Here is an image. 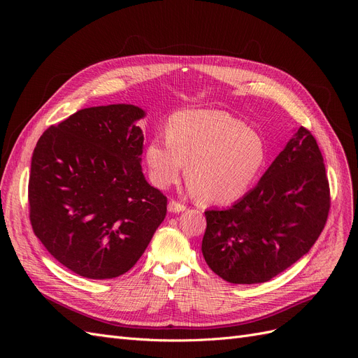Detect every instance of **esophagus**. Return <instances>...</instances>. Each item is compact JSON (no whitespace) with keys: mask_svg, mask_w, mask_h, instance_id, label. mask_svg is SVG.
<instances>
[{"mask_svg":"<svg viewBox=\"0 0 358 358\" xmlns=\"http://www.w3.org/2000/svg\"><path fill=\"white\" fill-rule=\"evenodd\" d=\"M187 208L182 204V203H178L176 200H169L168 203V212L171 213H180V212H184Z\"/></svg>","mask_w":358,"mask_h":358,"instance_id":"obj_1","label":"esophagus"}]
</instances>
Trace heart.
<instances>
[{
    "label": "heart",
    "mask_w": 358,
    "mask_h": 358,
    "mask_svg": "<svg viewBox=\"0 0 358 358\" xmlns=\"http://www.w3.org/2000/svg\"><path fill=\"white\" fill-rule=\"evenodd\" d=\"M150 181L174 184L187 162L189 189L206 201L227 204L245 196L267 159L258 131L220 110L180 111L168 134L150 139L145 152Z\"/></svg>",
    "instance_id": "obj_1"
}]
</instances>
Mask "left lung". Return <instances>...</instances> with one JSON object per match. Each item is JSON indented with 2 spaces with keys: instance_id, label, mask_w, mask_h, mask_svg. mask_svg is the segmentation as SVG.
<instances>
[{
  "instance_id": "8db88e82",
  "label": "left lung",
  "mask_w": 358,
  "mask_h": 358,
  "mask_svg": "<svg viewBox=\"0 0 358 358\" xmlns=\"http://www.w3.org/2000/svg\"><path fill=\"white\" fill-rule=\"evenodd\" d=\"M329 208L324 157L300 126L250 193L227 210L204 212L203 257L229 283H266L309 252Z\"/></svg>"
}]
</instances>
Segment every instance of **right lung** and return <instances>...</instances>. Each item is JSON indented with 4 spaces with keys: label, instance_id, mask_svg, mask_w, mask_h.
Instances as JSON below:
<instances>
[{
    "label": "right lung",
    "instance_id": "1",
    "mask_svg": "<svg viewBox=\"0 0 358 358\" xmlns=\"http://www.w3.org/2000/svg\"><path fill=\"white\" fill-rule=\"evenodd\" d=\"M145 111L88 107L43 131L31 157L29 212L34 235L75 274L127 273L166 215V197L142 173Z\"/></svg>",
    "mask_w": 358,
    "mask_h": 358
}]
</instances>
